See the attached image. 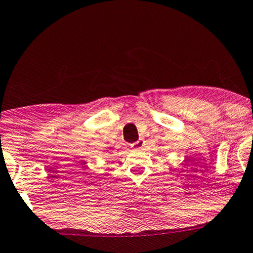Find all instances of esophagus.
Here are the masks:
<instances>
[{
	"instance_id": "34e87169",
	"label": "esophagus",
	"mask_w": 253,
	"mask_h": 253,
	"mask_svg": "<svg viewBox=\"0 0 253 253\" xmlns=\"http://www.w3.org/2000/svg\"><path fill=\"white\" fill-rule=\"evenodd\" d=\"M145 146V140L143 139H139L138 141H135L133 145H132V148H134V149H141L142 147Z\"/></svg>"
}]
</instances>
